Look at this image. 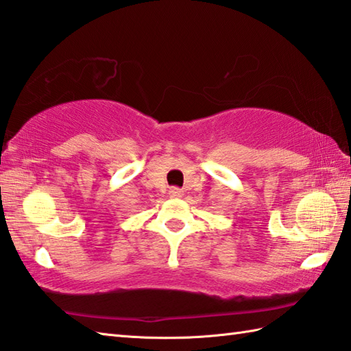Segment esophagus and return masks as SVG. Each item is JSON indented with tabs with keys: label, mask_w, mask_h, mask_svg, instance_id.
<instances>
[{
	"label": "esophagus",
	"mask_w": 351,
	"mask_h": 351,
	"mask_svg": "<svg viewBox=\"0 0 351 351\" xmlns=\"http://www.w3.org/2000/svg\"><path fill=\"white\" fill-rule=\"evenodd\" d=\"M169 194L172 195V197H182L184 195V191L181 189H170Z\"/></svg>",
	"instance_id": "1"
}]
</instances>
